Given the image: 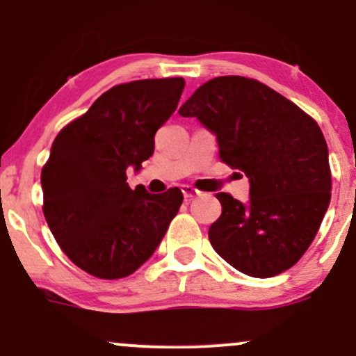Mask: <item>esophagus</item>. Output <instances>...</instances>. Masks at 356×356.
I'll use <instances>...</instances> for the list:
<instances>
[{"label": "esophagus", "instance_id": "esophagus-1", "mask_svg": "<svg viewBox=\"0 0 356 356\" xmlns=\"http://www.w3.org/2000/svg\"><path fill=\"white\" fill-rule=\"evenodd\" d=\"M181 191H182L184 197H186V199H194V197H197V195H201V192H199L197 189H194L192 186H186V184L181 186Z\"/></svg>", "mask_w": 356, "mask_h": 356}]
</instances>
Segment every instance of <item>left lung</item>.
<instances>
[{"label":"left lung","instance_id":"1","mask_svg":"<svg viewBox=\"0 0 356 356\" xmlns=\"http://www.w3.org/2000/svg\"><path fill=\"white\" fill-rule=\"evenodd\" d=\"M214 134L220 161L249 179V201L226 192L209 227L214 251L238 271L271 277L300 261L332 199L328 147L316 122L257 80L218 76L179 108Z\"/></svg>","mask_w":356,"mask_h":356}]
</instances>
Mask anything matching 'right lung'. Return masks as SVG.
Listing matches in <instances>:
<instances>
[{"mask_svg": "<svg viewBox=\"0 0 356 356\" xmlns=\"http://www.w3.org/2000/svg\"><path fill=\"white\" fill-rule=\"evenodd\" d=\"M182 79L117 85L56 136L42 170L43 214L56 243L88 275L118 280L154 254L182 204L174 187L132 191L127 169H142L154 136L182 95Z\"/></svg>", "mask_w": 356, "mask_h": 356, "instance_id": "1", "label": "right lung"}]
</instances>
